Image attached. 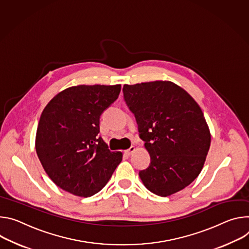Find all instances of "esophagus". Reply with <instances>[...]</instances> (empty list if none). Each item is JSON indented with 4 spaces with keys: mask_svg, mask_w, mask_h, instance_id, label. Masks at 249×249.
I'll return each mask as SVG.
<instances>
[{
    "mask_svg": "<svg viewBox=\"0 0 249 249\" xmlns=\"http://www.w3.org/2000/svg\"><path fill=\"white\" fill-rule=\"evenodd\" d=\"M134 151H135V147H134V146H130L128 149L125 150V153H126L127 155H130V154H132Z\"/></svg>",
    "mask_w": 249,
    "mask_h": 249,
    "instance_id": "1",
    "label": "esophagus"
}]
</instances>
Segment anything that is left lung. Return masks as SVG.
<instances>
[{"label": "left lung", "mask_w": 249, "mask_h": 249, "mask_svg": "<svg viewBox=\"0 0 249 249\" xmlns=\"http://www.w3.org/2000/svg\"><path fill=\"white\" fill-rule=\"evenodd\" d=\"M123 92L151 157L140 177L153 194L171 196L190 185L204 167L211 132L202 109L171 81L124 84Z\"/></svg>", "instance_id": "1"}]
</instances>
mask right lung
Returning <instances> with one entry per match:
<instances>
[{
    "mask_svg": "<svg viewBox=\"0 0 249 249\" xmlns=\"http://www.w3.org/2000/svg\"><path fill=\"white\" fill-rule=\"evenodd\" d=\"M121 85H78L55 95L43 108L36 150L48 177L78 197L102 190L123 160L98 136L100 116L114 103Z\"/></svg>",
    "mask_w": 249,
    "mask_h": 249,
    "instance_id": "add662e5",
    "label": "right lung"
}]
</instances>
